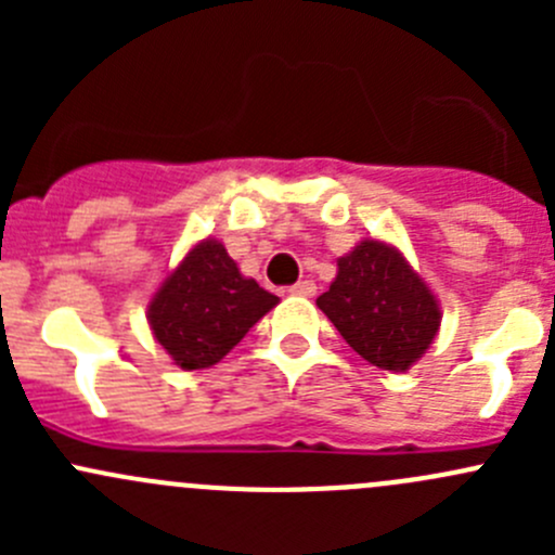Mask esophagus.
I'll return each mask as SVG.
<instances>
[{
  "label": "esophagus",
  "instance_id": "1",
  "mask_svg": "<svg viewBox=\"0 0 555 555\" xmlns=\"http://www.w3.org/2000/svg\"><path fill=\"white\" fill-rule=\"evenodd\" d=\"M289 293L300 295V298H311V295H317V284L306 279V282H298L295 287H289Z\"/></svg>",
  "mask_w": 555,
  "mask_h": 555
}]
</instances>
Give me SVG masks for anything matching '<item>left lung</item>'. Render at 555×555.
Segmentation results:
<instances>
[{
    "label": "left lung",
    "mask_w": 555,
    "mask_h": 555,
    "mask_svg": "<svg viewBox=\"0 0 555 555\" xmlns=\"http://www.w3.org/2000/svg\"><path fill=\"white\" fill-rule=\"evenodd\" d=\"M317 306L346 344L382 371L402 373L440 330V304L391 244L365 238L338 260V276Z\"/></svg>",
    "instance_id": "obj_1"
}]
</instances>
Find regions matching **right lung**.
<instances>
[{"mask_svg": "<svg viewBox=\"0 0 555 555\" xmlns=\"http://www.w3.org/2000/svg\"><path fill=\"white\" fill-rule=\"evenodd\" d=\"M279 304L217 238H204L164 279L147 306L155 340L182 371L211 367Z\"/></svg>", "mask_w": 555, "mask_h": 555, "instance_id": "right-lung-1", "label": "right lung"}]
</instances>
